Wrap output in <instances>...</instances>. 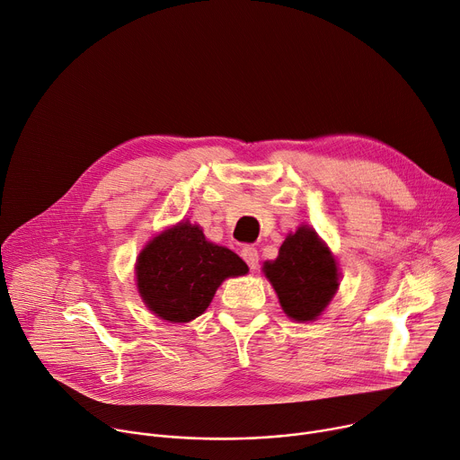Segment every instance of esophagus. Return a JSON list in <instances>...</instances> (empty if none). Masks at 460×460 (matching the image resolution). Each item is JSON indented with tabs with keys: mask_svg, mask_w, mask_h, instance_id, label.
I'll return each instance as SVG.
<instances>
[{
	"mask_svg": "<svg viewBox=\"0 0 460 460\" xmlns=\"http://www.w3.org/2000/svg\"><path fill=\"white\" fill-rule=\"evenodd\" d=\"M242 259L249 266V270H257L259 268V252L255 245H243L242 247Z\"/></svg>",
	"mask_w": 460,
	"mask_h": 460,
	"instance_id": "esophagus-1",
	"label": "esophagus"
}]
</instances>
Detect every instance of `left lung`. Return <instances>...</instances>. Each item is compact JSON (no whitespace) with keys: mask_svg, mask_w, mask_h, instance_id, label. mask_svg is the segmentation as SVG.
Instances as JSON below:
<instances>
[{"mask_svg":"<svg viewBox=\"0 0 460 460\" xmlns=\"http://www.w3.org/2000/svg\"><path fill=\"white\" fill-rule=\"evenodd\" d=\"M280 306L296 321H314L332 301L340 273L328 247L314 229L299 227L279 249V257L264 264Z\"/></svg>","mask_w":460,"mask_h":460,"instance_id":"left-lung-1","label":"left lung"}]
</instances>
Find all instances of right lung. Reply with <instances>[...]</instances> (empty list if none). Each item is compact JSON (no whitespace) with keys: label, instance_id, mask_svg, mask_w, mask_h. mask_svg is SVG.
I'll return each mask as SVG.
<instances>
[{"label":"right lung","instance_id":"1","mask_svg":"<svg viewBox=\"0 0 460 460\" xmlns=\"http://www.w3.org/2000/svg\"><path fill=\"white\" fill-rule=\"evenodd\" d=\"M136 270L145 305L171 323L196 319L224 279L247 273L236 253L207 242L203 231L187 222L155 236L141 252Z\"/></svg>","mask_w":460,"mask_h":460}]
</instances>
